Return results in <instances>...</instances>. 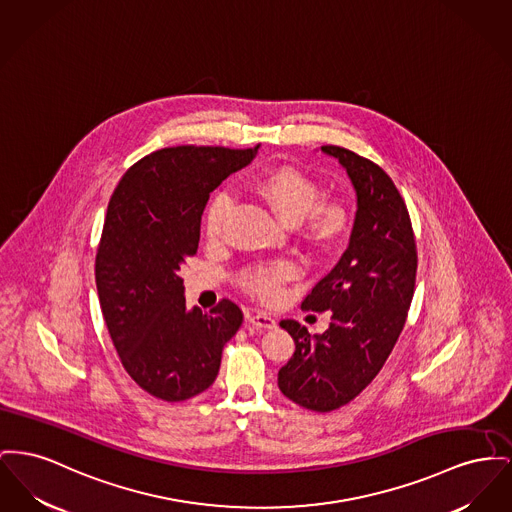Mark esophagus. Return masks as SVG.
<instances>
[{
  "label": "esophagus",
  "mask_w": 512,
  "mask_h": 512,
  "mask_svg": "<svg viewBox=\"0 0 512 512\" xmlns=\"http://www.w3.org/2000/svg\"><path fill=\"white\" fill-rule=\"evenodd\" d=\"M247 323L253 325V327H259V329H274V327H276V321L272 319L271 315L261 313V311L249 313V315H247Z\"/></svg>",
  "instance_id": "obj_1"
}]
</instances>
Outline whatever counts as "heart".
Masks as SVG:
<instances>
[{
    "instance_id": "b5f03b06",
    "label": "heart",
    "mask_w": 512,
    "mask_h": 512,
    "mask_svg": "<svg viewBox=\"0 0 512 512\" xmlns=\"http://www.w3.org/2000/svg\"><path fill=\"white\" fill-rule=\"evenodd\" d=\"M253 191L269 203L286 222H298L301 238L313 253H329L350 234L354 214L340 199H319L321 187L309 174L294 166H276L253 180ZM232 212V197L226 191L214 193L205 209V232L218 240ZM296 263L278 259L243 269L241 288L257 300H278L282 286L298 276Z\"/></svg>"
}]
</instances>
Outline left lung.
<instances>
[{
    "label": "left lung",
    "mask_w": 512,
    "mask_h": 512,
    "mask_svg": "<svg viewBox=\"0 0 512 512\" xmlns=\"http://www.w3.org/2000/svg\"><path fill=\"white\" fill-rule=\"evenodd\" d=\"M358 195L350 245L301 307L331 311V325L311 336L284 319L296 352L278 371L286 398L311 412H332L354 400L381 371L404 329L414 298L418 249L406 203L389 174L354 151L325 145Z\"/></svg>",
    "instance_id": "obj_1"
}]
</instances>
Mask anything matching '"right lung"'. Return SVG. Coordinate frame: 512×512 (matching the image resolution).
Masks as SVG:
<instances>
[{"mask_svg":"<svg viewBox=\"0 0 512 512\" xmlns=\"http://www.w3.org/2000/svg\"><path fill=\"white\" fill-rule=\"evenodd\" d=\"M253 149L181 145L151 152L121 178L96 249V290L121 365L154 398L181 402L214 383L224 344L243 321L220 300L187 309L180 269L197 253L214 191Z\"/></svg>","mask_w":512,"mask_h":512,"instance_id":"right-lung-1","label":"right lung"}]
</instances>
